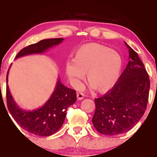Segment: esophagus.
I'll return each mask as SVG.
<instances>
[{"label": "esophagus", "instance_id": "1", "mask_svg": "<svg viewBox=\"0 0 157 157\" xmlns=\"http://www.w3.org/2000/svg\"><path fill=\"white\" fill-rule=\"evenodd\" d=\"M83 97H84V94L82 92H77V98H78V99L81 100Z\"/></svg>", "mask_w": 157, "mask_h": 157}]
</instances>
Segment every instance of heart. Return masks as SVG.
Masks as SVG:
<instances>
[{
    "instance_id": "heart-1",
    "label": "heart",
    "mask_w": 157,
    "mask_h": 157,
    "mask_svg": "<svg viewBox=\"0 0 157 157\" xmlns=\"http://www.w3.org/2000/svg\"><path fill=\"white\" fill-rule=\"evenodd\" d=\"M123 59L119 52L97 43L81 47L74 61L66 65V71L74 86H78L86 74L89 86L99 93L113 88L120 76Z\"/></svg>"
}]
</instances>
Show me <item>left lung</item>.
<instances>
[{
	"instance_id": "8db88e82",
	"label": "left lung",
	"mask_w": 157,
	"mask_h": 157,
	"mask_svg": "<svg viewBox=\"0 0 157 157\" xmlns=\"http://www.w3.org/2000/svg\"><path fill=\"white\" fill-rule=\"evenodd\" d=\"M129 48V62L110 90L94 99V128L107 136L121 134L133 128L147 107L150 80L137 52Z\"/></svg>"
}]
</instances>
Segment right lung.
I'll list each match as a JSON object with an SVG mask.
<instances>
[{
	"mask_svg": "<svg viewBox=\"0 0 157 157\" xmlns=\"http://www.w3.org/2000/svg\"><path fill=\"white\" fill-rule=\"evenodd\" d=\"M63 40V38L42 40L37 43L21 49L16 58L26 55L42 53L49 48L60 43ZM8 74L9 71L6 83ZM76 101V91L65 86L59 79L54 92L43 107L32 112L24 111L16 105L9 91V86H6L7 107L12 117L23 129L36 136H49L56 133L63 124L67 109Z\"/></svg>",
	"mask_w": 157,
	"mask_h": 157,
	"instance_id": "add662e5",
	"label": "right lung"
}]
</instances>
